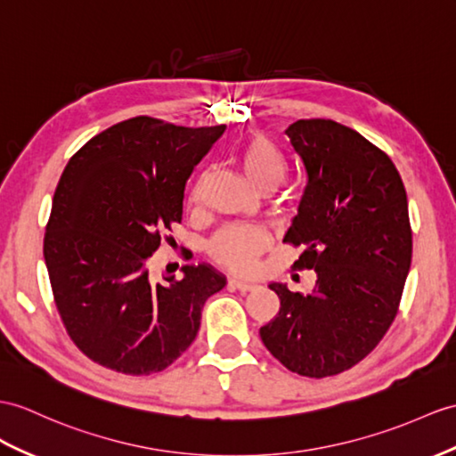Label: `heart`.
<instances>
[{
  "mask_svg": "<svg viewBox=\"0 0 456 456\" xmlns=\"http://www.w3.org/2000/svg\"><path fill=\"white\" fill-rule=\"evenodd\" d=\"M259 248L255 246L253 236L249 232H226L218 240L216 248V261L224 263L226 266H248L257 257Z\"/></svg>",
  "mask_w": 456,
  "mask_h": 456,
  "instance_id": "1",
  "label": "heart"
}]
</instances>
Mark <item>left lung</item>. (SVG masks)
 <instances>
[{"label": "left lung", "instance_id": "1", "mask_svg": "<svg viewBox=\"0 0 456 456\" xmlns=\"http://www.w3.org/2000/svg\"><path fill=\"white\" fill-rule=\"evenodd\" d=\"M222 133L139 116L93 137L65 166L44 259L68 335L104 368H168L195 340L207 299L226 286L185 251L160 274L147 266L162 230L182 222L185 183Z\"/></svg>", "mask_w": 456, "mask_h": 456}]
</instances>
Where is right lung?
I'll return each instance as SVG.
<instances>
[{"mask_svg": "<svg viewBox=\"0 0 456 456\" xmlns=\"http://www.w3.org/2000/svg\"><path fill=\"white\" fill-rule=\"evenodd\" d=\"M305 185L284 241L304 251L294 271H314L302 292L274 282L276 317L261 340L284 368L305 377L350 370L379 344L401 304L412 261L408 199L393 160L332 119L286 129Z\"/></svg>", "mask_w": 456, "mask_h": 456, "instance_id": "obj_1", "label": "right lung"}]
</instances>
